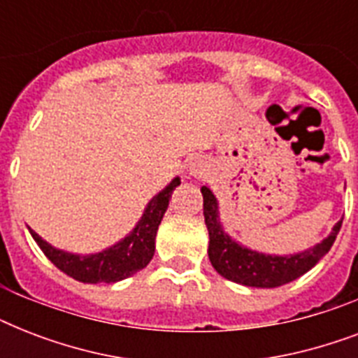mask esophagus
Wrapping results in <instances>:
<instances>
[{"mask_svg":"<svg viewBox=\"0 0 358 358\" xmlns=\"http://www.w3.org/2000/svg\"><path fill=\"white\" fill-rule=\"evenodd\" d=\"M189 174H202V169L199 167V165H196V163H191L189 165Z\"/></svg>","mask_w":358,"mask_h":358,"instance_id":"34e87169","label":"esophagus"}]
</instances>
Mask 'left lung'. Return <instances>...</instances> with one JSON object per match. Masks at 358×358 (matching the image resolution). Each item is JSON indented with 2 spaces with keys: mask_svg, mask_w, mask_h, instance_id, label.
Instances as JSON below:
<instances>
[{
  "mask_svg": "<svg viewBox=\"0 0 358 358\" xmlns=\"http://www.w3.org/2000/svg\"><path fill=\"white\" fill-rule=\"evenodd\" d=\"M201 193L204 199V223L210 236L208 256L213 269L221 277L243 286L277 288L299 278L327 255L342 227V219H340L331 230V234L310 249L294 255H266L236 241L221 223L217 196L213 195V191L208 185H202Z\"/></svg>",
  "mask_w": 358,
  "mask_h": 358,
  "instance_id": "obj_1",
  "label": "left lung"
}]
</instances>
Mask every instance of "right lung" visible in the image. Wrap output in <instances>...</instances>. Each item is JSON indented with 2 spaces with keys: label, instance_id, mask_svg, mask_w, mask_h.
<instances>
[{
  "label": "right lung",
  "instance_id": "obj_1",
  "mask_svg": "<svg viewBox=\"0 0 358 358\" xmlns=\"http://www.w3.org/2000/svg\"><path fill=\"white\" fill-rule=\"evenodd\" d=\"M178 185L180 176H174L157 195L148 201L145 212L134 229L129 230V234L98 252H91V255L69 252V250L57 249L52 243H48L35 230L29 229V232L53 266L59 267L69 277L85 284L119 282L150 264L154 250H156L157 227L167 212L173 191Z\"/></svg>",
  "mask_w": 358,
  "mask_h": 358
}]
</instances>
